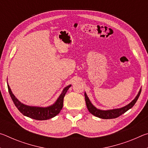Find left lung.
Listing matches in <instances>:
<instances>
[{
	"label": "left lung",
	"mask_w": 148,
	"mask_h": 148,
	"mask_svg": "<svg viewBox=\"0 0 148 148\" xmlns=\"http://www.w3.org/2000/svg\"><path fill=\"white\" fill-rule=\"evenodd\" d=\"M140 92H141V89H140V91H138V92L137 95L134 99V100H132L129 104L126 105V106H125L122 108H120L106 110L97 108L95 107L94 105L91 103V102L90 101L89 97H87L86 92H85L84 95H85V99H86V106L90 113L95 116L99 117V118L108 119H114V118H116V117H118L119 116H121V115L125 113L127 111H128L129 109H131L136 102L137 100L138 99V97L140 95Z\"/></svg>",
	"instance_id": "left-lung-1"
}]
</instances>
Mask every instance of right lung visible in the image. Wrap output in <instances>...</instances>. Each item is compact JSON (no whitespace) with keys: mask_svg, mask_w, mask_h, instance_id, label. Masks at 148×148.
Masks as SVG:
<instances>
[{"mask_svg":"<svg viewBox=\"0 0 148 148\" xmlns=\"http://www.w3.org/2000/svg\"><path fill=\"white\" fill-rule=\"evenodd\" d=\"M8 84V91L10 95L11 98L15 106L17 107L19 111L24 116L36 120H47L54 117L57 114H59L62 108V106H63L64 95L66 93L69 89L71 87V85L65 87L62 90L61 95L59 96L58 99L56 100V101L53 104L47 107H40L29 106V105L22 103L15 97L8 84Z\"/></svg>","mask_w":148,"mask_h":148,"instance_id":"add662e5","label":"right lung"}]
</instances>
